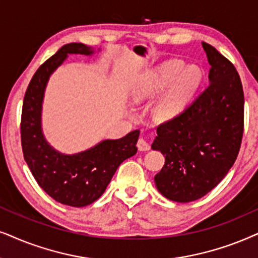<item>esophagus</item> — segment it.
Segmentation results:
<instances>
[{
  "instance_id": "34e87169",
  "label": "esophagus",
  "mask_w": 258,
  "mask_h": 258,
  "mask_svg": "<svg viewBox=\"0 0 258 258\" xmlns=\"http://www.w3.org/2000/svg\"><path fill=\"white\" fill-rule=\"evenodd\" d=\"M137 148H138L139 151H149L150 145L145 139L139 138L138 142H137Z\"/></svg>"
}]
</instances>
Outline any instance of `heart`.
Here are the masks:
<instances>
[{
  "label": "heart",
  "mask_w": 258,
  "mask_h": 258,
  "mask_svg": "<svg viewBox=\"0 0 258 258\" xmlns=\"http://www.w3.org/2000/svg\"><path fill=\"white\" fill-rule=\"evenodd\" d=\"M200 73L194 68H185L180 60H170L161 65L132 88L131 97L139 103L163 93L153 102L151 113L156 121L165 122L177 116L200 84Z\"/></svg>",
  "instance_id": "obj_1"
}]
</instances>
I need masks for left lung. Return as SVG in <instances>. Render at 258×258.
<instances>
[{
  "label": "left lung",
  "instance_id": "8db88e82",
  "mask_svg": "<svg viewBox=\"0 0 258 258\" xmlns=\"http://www.w3.org/2000/svg\"><path fill=\"white\" fill-rule=\"evenodd\" d=\"M210 84L177 116L157 127L151 148L165 157L155 176L163 197L190 202L217 187L236 162L244 131V93L233 64L202 42Z\"/></svg>",
  "mask_w": 258,
  "mask_h": 258
}]
</instances>
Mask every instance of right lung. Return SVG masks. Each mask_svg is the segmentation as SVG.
Instances as JSON below:
<instances>
[{"instance_id":"add662e5","label":"right lung","mask_w":258,"mask_h":258,"mask_svg":"<svg viewBox=\"0 0 258 258\" xmlns=\"http://www.w3.org/2000/svg\"><path fill=\"white\" fill-rule=\"evenodd\" d=\"M93 48L81 42L64 45L40 65L26 90L21 114L24 158L38 184L52 199L71 207H84L96 201L119 165L137 153L139 130L120 139H106L86 151L65 155L48 144L41 128L45 88L51 74L68 54L91 56Z\"/></svg>"}]
</instances>
